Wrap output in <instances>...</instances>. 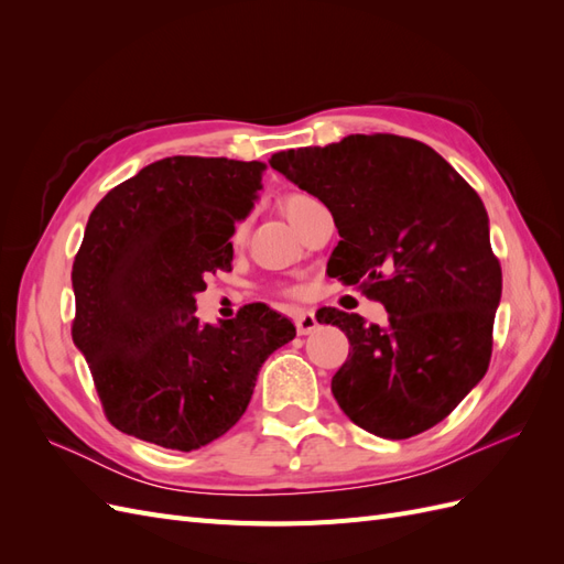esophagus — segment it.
<instances>
[{"mask_svg":"<svg viewBox=\"0 0 564 564\" xmlns=\"http://www.w3.org/2000/svg\"><path fill=\"white\" fill-rule=\"evenodd\" d=\"M294 324H296V332H299L301 336H308V334H313V332L319 327V322H317V317H315L313 311H301V313H296Z\"/></svg>","mask_w":564,"mask_h":564,"instance_id":"34e87169","label":"esophagus"}]
</instances>
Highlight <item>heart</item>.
<instances>
[{"mask_svg": "<svg viewBox=\"0 0 564 564\" xmlns=\"http://www.w3.org/2000/svg\"><path fill=\"white\" fill-rule=\"evenodd\" d=\"M308 195H301V193H292V195H286L284 199H282V212L286 214V218L292 216V212L296 209V204L301 202V199H305Z\"/></svg>", "mask_w": 564, "mask_h": 564, "instance_id": "heart-1", "label": "heart"}]
</instances>
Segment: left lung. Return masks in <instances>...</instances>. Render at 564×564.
Returning a JSON list of instances; mask_svg holds the SVG:
<instances>
[{
	"label": "left lung",
	"instance_id": "8db88e82",
	"mask_svg": "<svg viewBox=\"0 0 564 564\" xmlns=\"http://www.w3.org/2000/svg\"><path fill=\"white\" fill-rule=\"evenodd\" d=\"M270 166L315 195L340 242L327 272L386 305L388 324L317 311L350 340L332 392L360 429L404 440L433 429L482 381L501 265L482 199L433 148L392 133H350L278 152Z\"/></svg>",
	"mask_w": 564,
	"mask_h": 564
}]
</instances>
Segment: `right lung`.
Instances as JSON below:
<instances>
[{"mask_svg":"<svg viewBox=\"0 0 564 564\" xmlns=\"http://www.w3.org/2000/svg\"><path fill=\"white\" fill-rule=\"evenodd\" d=\"M263 162L164 158L96 204L73 265V340L117 431L193 452L228 433L296 327L265 303L202 324L204 278L230 270Z\"/></svg>","mask_w":564,"mask_h":564,"instance_id":"add662e5","label":"right lung"}]
</instances>
